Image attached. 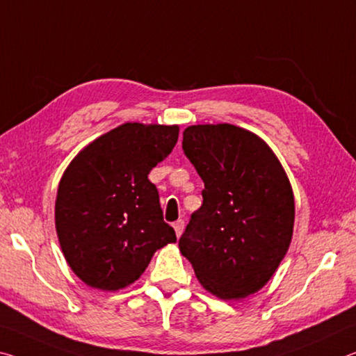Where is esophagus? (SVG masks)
<instances>
[{
    "instance_id": "obj_1",
    "label": "esophagus",
    "mask_w": 356,
    "mask_h": 356,
    "mask_svg": "<svg viewBox=\"0 0 356 356\" xmlns=\"http://www.w3.org/2000/svg\"><path fill=\"white\" fill-rule=\"evenodd\" d=\"M173 229H175V233H177V236L179 238L181 236V233H183V230H184V220H177V222L173 224Z\"/></svg>"
}]
</instances>
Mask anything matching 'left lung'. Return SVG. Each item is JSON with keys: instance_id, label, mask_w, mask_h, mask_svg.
<instances>
[{"instance_id": "obj_1", "label": "left lung", "mask_w": 356, "mask_h": 356, "mask_svg": "<svg viewBox=\"0 0 356 356\" xmlns=\"http://www.w3.org/2000/svg\"><path fill=\"white\" fill-rule=\"evenodd\" d=\"M183 149L205 189L179 250L209 293L246 298L270 281L292 241L287 173L265 140L233 124L186 127Z\"/></svg>"}]
</instances>
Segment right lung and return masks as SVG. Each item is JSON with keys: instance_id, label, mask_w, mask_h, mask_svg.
I'll list each match as a JSON object with an SVG mask.
<instances>
[{"instance_id": "obj_1", "label": "right lung", "mask_w": 356, "mask_h": 356, "mask_svg": "<svg viewBox=\"0 0 356 356\" xmlns=\"http://www.w3.org/2000/svg\"><path fill=\"white\" fill-rule=\"evenodd\" d=\"M178 132L177 124L124 123L86 145L64 170L56 235L67 265L90 287H127L157 249L177 241L148 173L172 153Z\"/></svg>"}]
</instances>
